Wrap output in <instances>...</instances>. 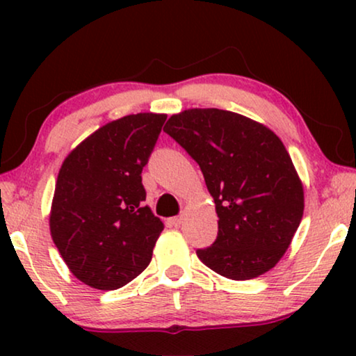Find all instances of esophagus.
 Listing matches in <instances>:
<instances>
[{"label":"esophagus","mask_w":356,"mask_h":356,"mask_svg":"<svg viewBox=\"0 0 356 356\" xmlns=\"http://www.w3.org/2000/svg\"><path fill=\"white\" fill-rule=\"evenodd\" d=\"M168 222H170V225H172V227H179V225H181V222H183V217L181 216L172 217Z\"/></svg>","instance_id":"obj_1"}]
</instances>
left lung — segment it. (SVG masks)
Listing matches in <instances>:
<instances>
[{"label": "left lung", "instance_id": "left-lung-1", "mask_svg": "<svg viewBox=\"0 0 356 356\" xmlns=\"http://www.w3.org/2000/svg\"><path fill=\"white\" fill-rule=\"evenodd\" d=\"M196 160L216 202L218 233L196 254L232 280L272 269L303 217V186L282 140L233 111L193 108L163 128Z\"/></svg>", "mask_w": 356, "mask_h": 356}]
</instances>
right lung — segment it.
<instances>
[{
    "label": "right lung",
    "instance_id": "add662e5",
    "mask_svg": "<svg viewBox=\"0 0 356 356\" xmlns=\"http://www.w3.org/2000/svg\"><path fill=\"white\" fill-rule=\"evenodd\" d=\"M167 115L138 113L111 121L77 145L58 173L50 232L81 282L116 290L152 259L163 223L144 206L143 168Z\"/></svg>",
    "mask_w": 356,
    "mask_h": 356
}]
</instances>
